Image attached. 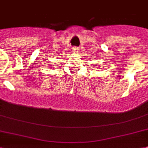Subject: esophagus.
<instances>
[{"label":"esophagus","mask_w":148,"mask_h":148,"mask_svg":"<svg viewBox=\"0 0 148 148\" xmlns=\"http://www.w3.org/2000/svg\"><path fill=\"white\" fill-rule=\"evenodd\" d=\"M79 49L77 47H73L72 48V52L74 53H78Z\"/></svg>","instance_id":"esophagus-1"}]
</instances>
